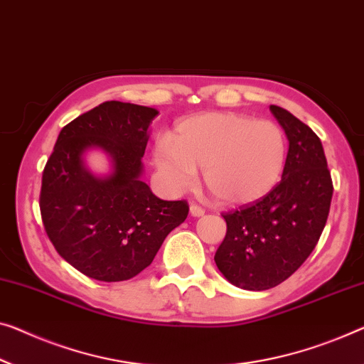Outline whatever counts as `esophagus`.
Returning a JSON list of instances; mask_svg holds the SVG:
<instances>
[{
    "label": "esophagus",
    "instance_id": "obj_1",
    "mask_svg": "<svg viewBox=\"0 0 364 364\" xmlns=\"http://www.w3.org/2000/svg\"><path fill=\"white\" fill-rule=\"evenodd\" d=\"M189 213H191V215H194V217H200V215H204L205 210L200 208L199 204L191 203V205H189Z\"/></svg>",
    "mask_w": 364,
    "mask_h": 364
}]
</instances>
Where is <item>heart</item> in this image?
<instances>
[{
    "label": "heart",
    "instance_id": "obj_1",
    "mask_svg": "<svg viewBox=\"0 0 364 364\" xmlns=\"http://www.w3.org/2000/svg\"><path fill=\"white\" fill-rule=\"evenodd\" d=\"M286 135L278 124L237 112H205L178 124L171 140H160L154 160L173 191H186L203 168L217 203L243 205L278 184L286 164Z\"/></svg>",
    "mask_w": 364,
    "mask_h": 364
}]
</instances>
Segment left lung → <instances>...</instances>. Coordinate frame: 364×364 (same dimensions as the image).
Segmentation results:
<instances>
[{
	"label": "left lung",
	"instance_id": "left-lung-1",
	"mask_svg": "<svg viewBox=\"0 0 364 364\" xmlns=\"http://www.w3.org/2000/svg\"><path fill=\"white\" fill-rule=\"evenodd\" d=\"M269 111L289 140L283 178L267 196L222 213L220 273L242 289L264 291L286 281L316 248L332 203L333 183L321 139L283 107Z\"/></svg>",
	"mask_w": 364,
	"mask_h": 364
}]
</instances>
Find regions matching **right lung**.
Listing matches in <instances>:
<instances>
[{"instance_id": "1", "label": "right lung", "mask_w": 364, "mask_h": 364, "mask_svg": "<svg viewBox=\"0 0 364 364\" xmlns=\"http://www.w3.org/2000/svg\"><path fill=\"white\" fill-rule=\"evenodd\" d=\"M154 107L106 101L58 134L42 173L41 215L58 255L88 278L106 283L137 276L154 262L189 205L156 198L140 180ZM100 146L113 173L96 178L82 165L85 149Z\"/></svg>"}]
</instances>
